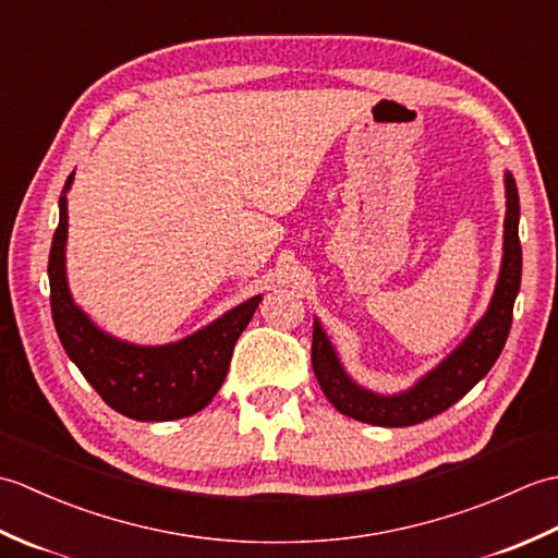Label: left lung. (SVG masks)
<instances>
[{"instance_id": "left-lung-1", "label": "left lung", "mask_w": 558, "mask_h": 558, "mask_svg": "<svg viewBox=\"0 0 558 558\" xmlns=\"http://www.w3.org/2000/svg\"><path fill=\"white\" fill-rule=\"evenodd\" d=\"M518 186L513 174L506 172L504 258L489 310L480 318L477 326L470 330V336L410 390H402L398 396H378L374 390L354 384L348 372L342 369L322 324L314 322L312 366L316 381L322 386L324 396L330 400V405L357 422L376 426H412L448 410L472 386L482 381L494 362L499 360L508 330H511L513 324V304L520 290V272H523V248H520L518 240Z\"/></svg>"}]
</instances>
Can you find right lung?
<instances>
[{
	"mask_svg": "<svg viewBox=\"0 0 558 558\" xmlns=\"http://www.w3.org/2000/svg\"><path fill=\"white\" fill-rule=\"evenodd\" d=\"M71 182L74 172L59 196V225L47 264L52 322L69 360L98 396L129 420L170 422L196 414L228 376L234 342L252 322L260 294L170 345H132L108 336L78 310L66 286V192Z\"/></svg>",
	"mask_w": 558,
	"mask_h": 558,
	"instance_id": "1",
	"label": "right lung"
}]
</instances>
